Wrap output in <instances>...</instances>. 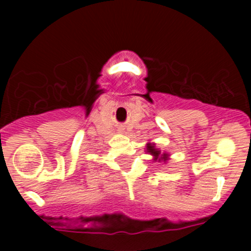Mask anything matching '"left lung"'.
Segmentation results:
<instances>
[{"label":"left lung","mask_w":251,"mask_h":251,"mask_svg":"<svg viewBox=\"0 0 251 251\" xmlns=\"http://www.w3.org/2000/svg\"><path fill=\"white\" fill-rule=\"evenodd\" d=\"M147 151L154 156V160L164 161V163H166V161L169 160V154L168 153L160 154V151H158V149L154 147V144H151V143L147 144Z\"/></svg>","instance_id":"left-lung-1"}]
</instances>
